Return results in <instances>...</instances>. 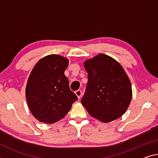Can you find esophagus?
I'll use <instances>...</instances> for the list:
<instances>
[{
  "mask_svg": "<svg viewBox=\"0 0 158 158\" xmlns=\"http://www.w3.org/2000/svg\"><path fill=\"white\" fill-rule=\"evenodd\" d=\"M75 94H76V96H77V98H78L79 99L81 96L82 92H81V90H77V91H75Z\"/></svg>",
  "mask_w": 158,
  "mask_h": 158,
  "instance_id": "1",
  "label": "esophagus"
}]
</instances>
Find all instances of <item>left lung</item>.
Returning <instances> with one entry per match:
<instances>
[{
	"instance_id": "obj_1",
	"label": "left lung",
	"mask_w": 158,
	"mask_h": 158,
	"mask_svg": "<svg viewBox=\"0 0 158 158\" xmlns=\"http://www.w3.org/2000/svg\"><path fill=\"white\" fill-rule=\"evenodd\" d=\"M84 66L89 81L81 103L87 112L105 123L122 117L132 98L131 82L123 67L103 53L85 60Z\"/></svg>"
}]
</instances>
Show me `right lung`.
<instances>
[{
  "label": "right lung",
  "instance_id": "1",
  "mask_svg": "<svg viewBox=\"0 0 158 158\" xmlns=\"http://www.w3.org/2000/svg\"><path fill=\"white\" fill-rule=\"evenodd\" d=\"M69 60L62 56H46L35 64L25 90L28 107L39 122L55 123L65 117L77 97L69 89L64 75Z\"/></svg>",
  "mask_w": 158,
  "mask_h": 158
}]
</instances>
